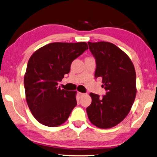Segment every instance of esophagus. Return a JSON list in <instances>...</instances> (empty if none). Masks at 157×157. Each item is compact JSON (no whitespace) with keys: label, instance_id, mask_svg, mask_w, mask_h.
<instances>
[{"label":"esophagus","instance_id":"1","mask_svg":"<svg viewBox=\"0 0 157 157\" xmlns=\"http://www.w3.org/2000/svg\"><path fill=\"white\" fill-rule=\"evenodd\" d=\"M78 95L79 96V97H81V96H83L84 95V94H84V93H82V92H78Z\"/></svg>","mask_w":157,"mask_h":157}]
</instances>
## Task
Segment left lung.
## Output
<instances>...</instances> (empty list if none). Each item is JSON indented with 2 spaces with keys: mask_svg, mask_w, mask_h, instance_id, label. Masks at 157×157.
I'll list each match as a JSON object with an SVG mask.
<instances>
[{
  "mask_svg": "<svg viewBox=\"0 0 157 157\" xmlns=\"http://www.w3.org/2000/svg\"><path fill=\"white\" fill-rule=\"evenodd\" d=\"M96 60L94 77L102 79L107 92L102 98L90 93L92 103L87 107L89 120L94 126L108 129L117 125L131 109L136 94V72L124 52L109 42H88Z\"/></svg>",
  "mask_w": 157,
  "mask_h": 157,
  "instance_id": "1",
  "label": "left lung"
}]
</instances>
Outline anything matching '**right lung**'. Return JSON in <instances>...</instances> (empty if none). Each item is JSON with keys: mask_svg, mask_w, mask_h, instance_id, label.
<instances>
[{"mask_svg": "<svg viewBox=\"0 0 157 157\" xmlns=\"http://www.w3.org/2000/svg\"><path fill=\"white\" fill-rule=\"evenodd\" d=\"M88 49L85 42L52 43L36 50L28 60L24 76L25 98L34 117L48 127H57L77 105L76 91L61 90L72 62Z\"/></svg>", "mask_w": 157, "mask_h": 157, "instance_id": "right-lung-1", "label": "right lung"}]
</instances>
